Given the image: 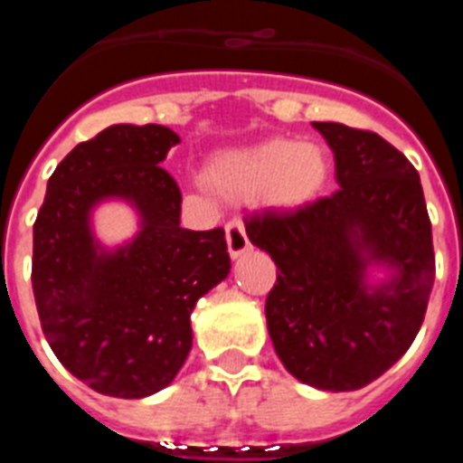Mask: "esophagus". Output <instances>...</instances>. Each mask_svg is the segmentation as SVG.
<instances>
[{"instance_id":"1","label":"esophagus","mask_w":463,"mask_h":463,"mask_svg":"<svg viewBox=\"0 0 463 463\" xmlns=\"http://www.w3.org/2000/svg\"><path fill=\"white\" fill-rule=\"evenodd\" d=\"M227 248H229V255L241 257L245 252L250 250V241H248V234H245V227H243V220L234 218L227 222Z\"/></svg>"}]
</instances>
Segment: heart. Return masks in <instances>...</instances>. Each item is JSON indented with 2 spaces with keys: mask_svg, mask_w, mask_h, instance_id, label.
Segmentation results:
<instances>
[{
  "mask_svg": "<svg viewBox=\"0 0 463 463\" xmlns=\"http://www.w3.org/2000/svg\"><path fill=\"white\" fill-rule=\"evenodd\" d=\"M329 174V157L320 143L271 138L250 148L227 150L208 165L206 181L232 202L264 194L269 203L294 208L310 202Z\"/></svg>",
  "mask_w": 463,
  "mask_h": 463,
  "instance_id": "obj_1",
  "label": "heart"
}]
</instances>
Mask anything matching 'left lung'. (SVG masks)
Returning <instances> with one entry per match:
<instances>
[{
    "instance_id": "8db88e82",
    "label": "left lung",
    "mask_w": 463,
    "mask_h": 463,
    "mask_svg": "<svg viewBox=\"0 0 463 463\" xmlns=\"http://www.w3.org/2000/svg\"><path fill=\"white\" fill-rule=\"evenodd\" d=\"M338 190L294 211L250 215L245 232L278 280L269 336L285 369L315 390L353 392L394 366L424 322L436 276L422 183L406 155L341 122H313ZM371 266L391 276L368 282Z\"/></svg>"
}]
</instances>
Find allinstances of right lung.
Masks as SVG:
<instances>
[{
    "label": "right lung",
    "mask_w": 463,
    "mask_h": 463,
    "mask_svg": "<svg viewBox=\"0 0 463 463\" xmlns=\"http://www.w3.org/2000/svg\"><path fill=\"white\" fill-rule=\"evenodd\" d=\"M178 141L162 125L106 127L57 165L36 215L41 329L64 369L99 394L143 399L171 384L192 350L196 301L232 269L224 229L181 227V190L159 166ZM106 198L142 218L113 251L91 234Z\"/></svg>",
    "instance_id": "right-lung-1"
}]
</instances>
